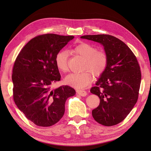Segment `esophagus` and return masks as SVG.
Returning <instances> with one entry per match:
<instances>
[{
    "label": "esophagus",
    "mask_w": 151,
    "mask_h": 151,
    "mask_svg": "<svg viewBox=\"0 0 151 151\" xmlns=\"http://www.w3.org/2000/svg\"><path fill=\"white\" fill-rule=\"evenodd\" d=\"M76 93L81 96H82V97H85V96L87 95V92L84 90H76Z\"/></svg>",
    "instance_id": "34e87169"
}]
</instances>
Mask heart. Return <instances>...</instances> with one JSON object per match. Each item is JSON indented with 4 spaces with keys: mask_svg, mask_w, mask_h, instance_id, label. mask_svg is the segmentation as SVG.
<instances>
[{
    "mask_svg": "<svg viewBox=\"0 0 151 151\" xmlns=\"http://www.w3.org/2000/svg\"><path fill=\"white\" fill-rule=\"evenodd\" d=\"M71 52L82 57V70L79 73H72L67 76L65 82L70 86L82 89L88 86L92 81V73L95 77H99L105 71L108 65V56L105 52L97 50L91 44L82 42L74 46ZM56 66L61 72L68 71V53L65 50L58 52L54 58Z\"/></svg>",
    "mask_w": 151,
    "mask_h": 151,
    "instance_id": "1",
    "label": "heart"
}]
</instances>
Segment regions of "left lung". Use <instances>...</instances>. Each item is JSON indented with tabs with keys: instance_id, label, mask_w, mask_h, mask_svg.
Returning <instances> with one entry per match:
<instances>
[{
	"instance_id": "8db88e82",
	"label": "left lung",
	"mask_w": 151,
	"mask_h": 151,
	"mask_svg": "<svg viewBox=\"0 0 151 151\" xmlns=\"http://www.w3.org/2000/svg\"><path fill=\"white\" fill-rule=\"evenodd\" d=\"M81 38L100 43L107 54L106 69L90 89L100 99L92 115L99 124L114 126L127 117L137 102L142 79L138 62L126 44L111 35H86Z\"/></svg>"
}]
</instances>
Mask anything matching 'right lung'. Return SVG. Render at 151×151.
Returning a JSON list of instances; mask_svg holds the SVG:
<instances>
[{"mask_svg":"<svg viewBox=\"0 0 151 151\" xmlns=\"http://www.w3.org/2000/svg\"><path fill=\"white\" fill-rule=\"evenodd\" d=\"M73 38L40 35L28 41L15 61L12 76L14 101L25 117L37 126L58 123L65 112L66 100L76 93L69 86L52 88L61 78L54 62L56 54Z\"/></svg>","mask_w":151,"mask_h":151,"instance_id":"obj_1","label":"right lung"}]
</instances>
